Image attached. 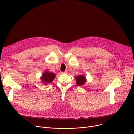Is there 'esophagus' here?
Segmentation results:
<instances>
[{
    "mask_svg": "<svg viewBox=\"0 0 134 134\" xmlns=\"http://www.w3.org/2000/svg\"><path fill=\"white\" fill-rule=\"evenodd\" d=\"M62 73H63V74H66V73H67V71H65V72H62Z\"/></svg>",
    "mask_w": 134,
    "mask_h": 134,
    "instance_id": "esophagus-1",
    "label": "esophagus"
}]
</instances>
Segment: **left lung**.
<instances>
[{"instance_id":"1","label":"left lung","mask_w":134,"mask_h":134,"mask_svg":"<svg viewBox=\"0 0 134 134\" xmlns=\"http://www.w3.org/2000/svg\"><path fill=\"white\" fill-rule=\"evenodd\" d=\"M76 79L77 80L76 84L78 86L83 85L86 82V78L83 75H79V76L76 77Z\"/></svg>"}]
</instances>
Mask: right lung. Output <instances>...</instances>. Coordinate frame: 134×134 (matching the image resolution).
<instances>
[{"label":"right lung","mask_w":134,"mask_h":134,"mask_svg":"<svg viewBox=\"0 0 134 134\" xmlns=\"http://www.w3.org/2000/svg\"><path fill=\"white\" fill-rule=\"evenodd\" d=\"M55 78V75L54 73L46 71L43 74L41 79L42 80V81L45 83V85H46L48 83H51Z\"/></svg>","instance_id":"add662e5"}]
</instances>
